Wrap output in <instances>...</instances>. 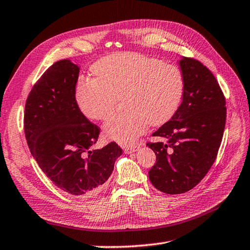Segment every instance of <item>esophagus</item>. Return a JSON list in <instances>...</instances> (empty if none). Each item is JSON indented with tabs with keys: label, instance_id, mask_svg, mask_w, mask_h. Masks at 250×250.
<instances>
[{
	"label": "esophagus",
	"instance_id": "esophagus-1",
	"mask_svg": "<svg viewBox=\"0 0 250 250\" xmlns=\"http://www.w3.org/2000/svg\"><path fill=\"white\" fill-rule=\"evenodd\" d=\"M138 149H139L138 146H130V147H125L124 150H125V152L126 154H130V153H133V152H136Z\"/></svg>",
	"mask_w": 250,
	"mask_h": 250
}]
</instances>
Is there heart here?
Wrapping results in <instances>:
<instances>
[{
	"instance_id": "1",
	"label": "heart",
	"mask_w": 250,
	"mask_h": 250,
	"mask_svg": "<svg viewBox=\"0 0 250 250\" xmlns=\"http://www.w3.org/2000/svg\"><path fill=\"white\" fill-rule=\"evenodd\" d=\"M91 71L94 78H80L75 84V103L86 118L103 121L123 97L126 111L103 126L104 136L123 146L134 143L149 125L165 124L181 103V70L154 57L135 52L111 54L98 61Z\"/></svg>"
}]
</instances>
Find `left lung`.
Segmentation results:
<instances>
[{"label": "left lung", "mask_w": 250, "mask_h": 250, "mask_svg": "<svg viewBox=\"0 0 250 250\" xmlns=\"http://www.w3.org/2000/svg\"><path fill=\"white\" fill-rule=\"evenodd\" d=\"M184 79L182 103L169 121L152 136L165 143H148L156 155L149 170L153 187L163 193L182 194L195 188L210 170L222 143L226 100L215 77L189 57L179 62Z\"/></svg>", "instance_id": "1"}]
</instances>
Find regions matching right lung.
I'll list each match as a JSON object with an SVG mask.
<instances>
[{
	"label": "right lung",
	"instance_id": "right-lung-1",
	"mask_svg": "<svg viewBox=\"0 0 250 250\" xmlns=\"http://www.w3.org/2000/svg\"><path fill=\"white\" fill-rule=\"evenodd\" d=\"M79 73L78 65L62 60L42 75L25 103L24 132L34 159L57 188L73 196H94L123 149L115 142L92 149L100 129L75 103Z\"/></svg>",
	"mask_w": 250,
	"mask_h": 250
}]
</instances>
